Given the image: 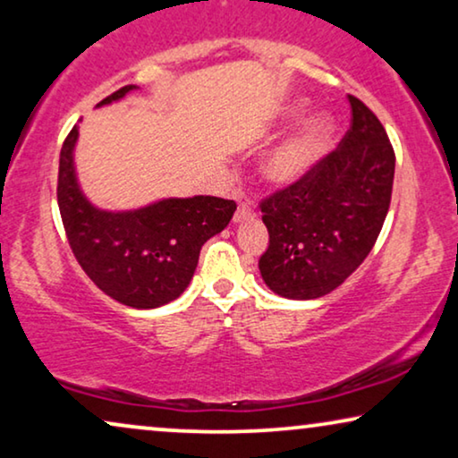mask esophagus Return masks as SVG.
Returning <instances> with one entry per match:
<instances>
[{"mask_svg": "<svg viewBox=\"0 0 458 458\" xmlns=\"http://www.w3.org/2000/svg\"><path fill=\"white\" fill-rule=\"evenodd\" d=\"M255 217V211L250 208L249 203H241L238 205L236 214H234V222H244V220H253Z\"/></svg>", "mask_w": 458, "mask_h": 458, "instance_id": "34e87169", "label": "esophagus"}]
</instances>
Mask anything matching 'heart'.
Returning <instances> with one entry per match:
<instances>
[{
  "mask_svg": "<svg viewBox=\"0 0 458 458\" xmlns=\"http://www.w3.org/2000/svg\"><path fill=\"white\" fill-rule=\"evenodd\" d=\"M302 109V101H296L286 107V118H294ZM334 131L332 118L326 114H315L302 124L299 131L282 140L267 153L261 164V174L267 182L284 186L301 180L311 170L315 162L324 153L330 134Z\"/></svg>",
  "mask_w": 458,
  "mask_h": 458,
  "instance_id": "1",
  "label": "heart"
}]
</instances>
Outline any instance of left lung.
I'll list each match as a JSON object with an SVG mask.
<instances>
[{
  "mask_svg": "<svg viewBox=\"0 0 458 458\" xmlns=\"http://www.w3.org/2000/svg\"><path fill=\"white\" fill-rule=\"evenodd\" d=\"M351 128L305 176L261 199L269 244L259 272L276 294L318 299L365 261L392 199L396 156L377 115L349 95Z\"/></svg>",
  "mask_w": 458,
  "mask_h": 458,
  "instance_id": "left-lung-1",
  "label": "left lung"
}]
</instances>
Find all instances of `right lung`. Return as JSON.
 I'll return each mask as SVG.
<instances>
[{"mask_svg": "<svg viewBox=\"0 0 458 458\" xmlns=\"http://www.w3.org/2000/svg\"><path fill=\"white\" fill-rule=\"evenodd\" d=\"M126 85L99 106L122 99ZM79 128L68 132L60 153L57 205L70 249L89 278L114 301L153 309L178 299L195 274L201 247L228 226L236 203L220 197L164 199L137 211H101L82 197L72 151Z\"/></svg>", "mask_w": 458, "mask_h": 458, "instance_id": "right-lung-1", "label": "right lung"}]
</instances>
